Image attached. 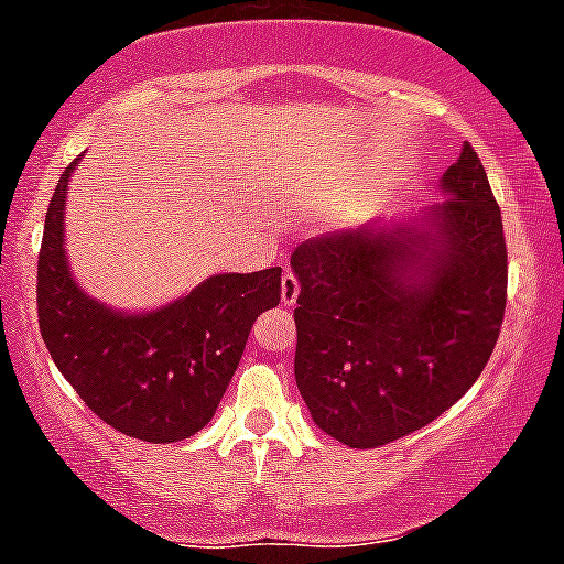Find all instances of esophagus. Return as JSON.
Wrapping results in <instances>:
<instances>
[{"label":"esophagus","mask_w":564,"mask_h":564,"mask_svg":"<svg viewBox=\"0 0 564 564\" xmlns=\"http://www.w3.org/2000/svg\"><path fill=\"white\" fill-rule=\"evenodd\" d=\"M300 291H302L300 278H296L294 273L283 275V281H281V300H283V304H294L296 296H300Z\"/></svg>","instance_id":"obj_1"}]
</instances>
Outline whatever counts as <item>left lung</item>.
Instances as JSON below:
<instances>
[{
  "mask_svg": "<svg viewBox=\"0 0 564 564\" xmlns=\"http://www.w3.org/2000/svg\"><path fill=\"white\" fill-rule=\"evenodd\" d=\"M423 228L302 241L294 376L321 431L378 449L436 420L478 381L507 307L501 209L470 144Z\"/></svg>",
  "mask_w": 564,
  "mask_h": 564,
  "instance_id": "obj_1",
  "label": "left lung"
}]
</instances>
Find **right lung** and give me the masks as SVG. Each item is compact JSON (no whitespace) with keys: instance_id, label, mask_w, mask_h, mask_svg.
Here are the masks:
<instances>
[{"instance_id":"1","label":"right lung","mask_w":564,"mask_h":564,"mask_svg":"<svg viewBox=\"0 0 564 564\" xmlns=\"http://www.w3.org/2000/svg\"><path fill=\"white\" fill-rule=\"evenodd\" d=\"M78 162V160H76ZM65 167L39 252V328L67 383L94 415L149 444L194 436L213 420L257 315L281 302V268L207 278L192 294L147 315L88 300L63 249Z\"/></svg>"}]
</instances>
